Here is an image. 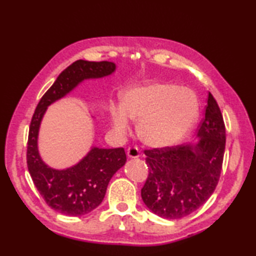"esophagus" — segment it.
Returning a JSON list of instances; mask_svg holds the SVG:
<instances>
[{
    "label": "esophagus",
    "mask_w": 256,
    "mask_h": 256,
    "mask_svg": "<svg viewBox=\"0 0 256 256\" xmlns=\"http://www.w3.org/2000/svg\"><path fill=\"white\" fill-rule=\"evenodd\" d=\"M126 154L128 158H138L140 156V150L138 146H130L126 151Z\"/></svg>",
    "instance_id": "34e87169"
}]
</instances>
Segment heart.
<instances>
[{
	"instance_id": "1",
	"label": "heart",
	"mask_w": 256,
	"mask_h": 256,
	"mask_svg": "<svg viewBox=\"0 0 256 256\" xmlns=\"http://www.w3.org/2000/svg\"><path fill=\"white\" fill-rule=\"evenodd\" d=\"M110 118L120 134L130 131V120L138 123V136L152 148H164L182 140L198 114V99L190 89L157 82L124 94L122 107L110 106Z\"/></svg>"
}]
</instances>
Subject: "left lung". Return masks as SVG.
<instances>
[{
  "label": "left lung",
  "mask_w": 256,
  "mask_h": 256,
  "mask_svg": "<svg viewBox=\"0 0 256 256\" xmlns=\"http://www.w3.org/2000/svg\"><path fill=\"white\" fill-rule=\"evenodd\" d=\"M198 141L144 150L149 175L141 196L162 218L180 219L198 210L211 196L222 172L226 128L220 108L209 92Z\"/></svg>",
  "instance_id": "1"
}]
</instances>
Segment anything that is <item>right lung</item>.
<instances>
[{
    "instance_id": "1",
    "label": "right lung",
    "mask_w": 256,
    "mask_h": 256,
    "mask_svg": "<svg viewBox=\"0 0 256 256\" xmlns=\"http://www.w3.org/2000/svg\"><path fill=\"white\" fill-rule=\"evenodd\" d=\"M115 64L107 60H78L58 76L38 102L30 122L27 166L34 186L52 209L66 216H84L100 204L112 175L126 162L124 148H92L81 162L64 170H52L42 162L37 149L38 130L47 106L84 79L110 74Z\"/></svg>"
}]
</instances>
